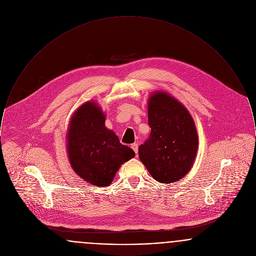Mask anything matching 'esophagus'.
Segmentation results:
<instances>
[{
	"label": "esophagus",
	"instance_id": "1",
	"mask_svg": "<svg viewBox=\"0 0 256 256\" xmlns=\"http://www.w3.org/2000/svg\"><path fill=\"white\" fill-rule=\"evenodd\" d=\"M131 148L134 150V152L136 153V155L138 154V144H133L131 146Z\"/></svg>",
	"mask_w": 256,
	"mask_h": 256
}]
</instances>
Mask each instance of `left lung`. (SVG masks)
Returning a JSON list of instances; mask_svg holds the SVG:
<instances>
[{"label": "left lung", "instance_id": "1", "mask_svg": "<svg viewBox=\"0 0 256 256\" xmlns=\"http://www.w3.org/2000/svg\"><path fill=\"white\" fill-rule=\"evenodd\" d=\"M149 138L138 146V157L151 176L164 184L187 174L194 161L198 138L187 108L164 92L148 102Z\"/></svg>", "mask_w": 256, "mask_h": 256}]
</instances>
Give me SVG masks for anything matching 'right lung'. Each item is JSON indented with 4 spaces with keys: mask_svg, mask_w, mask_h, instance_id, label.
<instances>
[{
    "mask_svg": "<svg viewBox=\"0 0 256 256\" xmlns=\"http://www.w3.org/2000/svg\"><path fill=\"white\" fill-rule=\"evenodd\" d=\"M69 161L75 172L95 186H108L123 162L134 152L105 126V116L94 102L73 114L68 136Z\"/></svg>",
    "mask_w": 256,
    "mask_h": 256,
    "instance_id": "right-lung-1",
    "label": "right lung"
}]
</instances>
